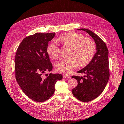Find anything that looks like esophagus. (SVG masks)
<instances>
[{
  "label": "esophagus",
  "instance_id": "1",
  "mask_svg": "<svg viewBox=\"0 0 124 124\" xmlns=\"http://www.w3.org/2000/svg\"><path fill=\"white\" fill-rule=\"evenodd\" d=\"M63 78H70V77L69 76H68V74H65L63 76Z\"/></svg>",
  "mask_w": 124,
  "mask_h": 124
}]
</instances>
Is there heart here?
Instances as JSON below:
<instances>
[{
  "mask_svg": "<svg viewBox=\"0 0 124 124\" xmlns=\"http://www.w3.org/2000/svg\"><path fill=\"white\" fill-rule=\"evenodd\" d=\"M64 46L70 47L69 58H62L55 63L58 71L70 73L80 64L84 66L91 62L96 51V44L91 38L73 32L65 33L57 40ZM47 52L53 59L57 58L59 49L54 42H51L47 48Z\"/></svg>",
  "mask_w": 124,
  "mask_h": 124,
  "instance_id": "obj_1",
  "label": "heart"
}]
</instances>
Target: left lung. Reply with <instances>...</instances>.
<instances>
[{
  "mask_svg": "<svg viewBox=\"0 0 124 124\" xmlns=\"http://www.w3.org/2000/svg\"><path fill=\"white\" fill-rule=\"evenodd\" d=\"M86 31L94 40L97 52L91 62L78 73L85 76H72L78 81L77 87L72 93L77 99L83 102H88L98 97L103 91L110 77L108 49L103 41L96 33L85 28L78 29Z\"/></svg>",
  "mask_w": 124,
  "mask_h": 124,
  "instance_id": "1",
  "label": "left lung"
}]
</instances>
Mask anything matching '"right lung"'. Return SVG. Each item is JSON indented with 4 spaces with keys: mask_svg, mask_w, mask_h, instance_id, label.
Returning <instances> with one entry per match:
<instances>
[{
    "mask_svg": "<svg viewBox=\"0 0 124 124\" xmlns=\"http://www.w3.org/2000/svg\"><path fill=\"white\" fill-rule=\"evenodd\" d=\"M55 33H36L24 38L15 57L16 78L23 92L29 98L43 102L54 94L55 85L61 80V74H42L53 69L47 48Z\"/></svg>",
    "mask_w": 124,
    "mask_h": 124,
    "instance_id": "right-lung-1",
    "label": "right lung"
}]
</instances>
